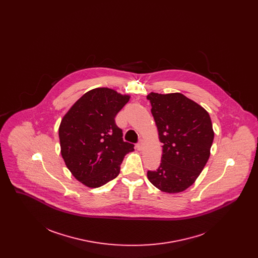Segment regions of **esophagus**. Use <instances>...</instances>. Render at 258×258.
I'll return each instance as SVG.
<instances>
[{
  "instance_id": "1",
  "label": "esophagus",
  "mask_w": 258,
  "mask_h": 258,
  "mask_svg": "<svg viewBox=\"0 0 258 258\" xmlns=\"http://www.w3.org/2000/svg\"><path fill=\"white\" fill-rule=\"evenodd\" d=\"M136 147H137L138 151H142V150H143V141H142V140H139V142L137 143Z\"/></svg>"
}]
</instances>
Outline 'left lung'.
I'll list each match as a JSON object with an SVG mask.
<instances>
[{"label": "left lung", "mask_w": 258, "mask_h": 258, "mask_svg": "<svg viewBox=\"0 0 258 258\" xmlns=\"http://www.w3.org/2000/svg\"><path fill=\"white\" fill-rule=\"evenodd\" d=\"M148 99L158 126L162 157L149 181L168 194L181 192L195 183L210 157L214 131L208 112L180 93H151Z\"/></svg>", "instance_id": "left-lung-1"}]
</instances>
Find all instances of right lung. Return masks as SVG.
<instances>
[{
  "mask_svg": "<svg viewBox=\"0 0 258 258\" xmlns=\"http://www.w3.org/2000/svg\"><path fill=\"white\" fill-rule=\"evenodd\" d=\"M128 99L114 90L97 88L79 98L61 120V157L74 177L89 187L115 179L123 157L135 150L123 141V131L115 122Z\"/></svg>",
  "mask_w": 258,
  "mask_h": 258,
  "instance_id": "obj_1",
  "label": "right lung"
}]
</instances>
